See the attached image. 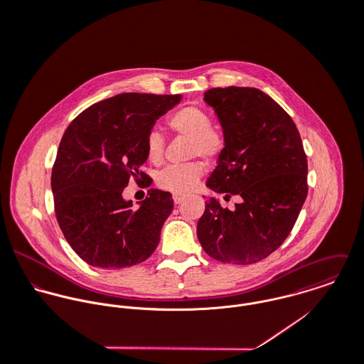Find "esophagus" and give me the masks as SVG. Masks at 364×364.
I'll list each match as a JSON object with an SVG mask.
<instances>
[{"instance_id":"34e87169","label":"esophagus","mask_w":364,"mask_h":364,"mask_svg":"<svg viewBox=\"0 0 364 364\" xmlns=\"http://www.w3.org/2000/svg\"><path fill=\"white\" fill-rule=\"evenodd\" d=\"M172 199H173V203H175V205H179V203H181L183 199H185V196H183V195H178V193H173V195H172Z\"/></svg>"}]
</instances>
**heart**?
<instances>
[{"label": "heart", "instance_id": "b5f03b06", "mask_svg": "<svg viewBox=\"0 0 364 364\" xmlns=\"http://www.w3.org/2000/svg\"><path fill=\"white\" fill-rule=\"evenodd\" d=\"M166 124L173 133L189 139V158L202 156L210 162L224 150V136L221 132L211 127V116L200 106L188 105L178 109L166 119ZM164 149L165 140L162 134L156 130L150 132L146 139L149 161L159 164L164 156ZM203 171V165L199 162L166 166L156 175V183L161 189L172 193H188L198 185Z\"/></svg>", "mask_w": 364, "mask_h": 364}]
</instances>
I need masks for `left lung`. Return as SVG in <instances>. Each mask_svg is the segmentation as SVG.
I'll use <instances>...</instances> for the list:
<instances>
[{
	"label": "left lung",
	"mask_w": 364,
	"mask_h": 364,
	"mask_svg": "<svg viewBox=\"0 0 364 364\" xmlns=\"http://www.w3.org/2000/svg\"><path fill=\"white\" fill-rule=\"evenodd\" d=\"M205 102L214 109L225 141L206 186L241 202L228 210L210 198L198 238L215 260L255 263L283 244L306 202L301 137L287 112L257 88H211Z\"/></svg>",
	"instance_id": "1"
}]
</instances>
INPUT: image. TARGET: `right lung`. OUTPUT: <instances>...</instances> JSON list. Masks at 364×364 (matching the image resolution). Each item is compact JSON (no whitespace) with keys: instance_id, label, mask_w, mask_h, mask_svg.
Wrapping results in <instances>:
<instances>
[{"instance_id":"right-lung-1","label":"right lung","mask_w":364,"mask_h":364,"mask_svg":"<svg viewBox=\"0 0 364 364\" xmlns=\"http://www.w3.org/2000/svg\"><path fill=\"white\" fill-rule=\"evenodd\" d=\"M181 95L126 92L87 107L67 127L52 171L54 211L75 254L91 266L120 269L151 257L173 208L169 192L150 189L140 208L123 199L147 161L146 139Z\"/></svg>"}]
</instances>
